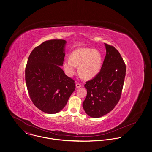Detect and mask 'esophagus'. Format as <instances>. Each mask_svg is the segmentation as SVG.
<instances>
[{"label": "esophagus", "instance_id": "34e87169", "mask_svg": "<svg viewBox=\"0 0 152 152\" xmlns=\"http://www.w3.org/2000/svg\"><path fill=\"white\" fill-rule=\"evenodd\" d=\"M82 84H80V83H77L76 84V87L77 88H80V87H82Z\"/></svg>", "mask_w": 152, "mask_h": 152}]
</instances>
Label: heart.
<instances>
[{"label":"heart","instance_id":"1","mask_svg":"<svg viewBox=\"0 0 152 152\" xmlns=\"http://www.w3.org/2000/svg\"><path fill=\"white\" fill-rule=\"evenodd\" d=\"M102 58L100 52L89 48H81L73 51L70 59L65 60L64 68L69 76L75 73L78 66L79 75L85 79H90L96 76L100 70Z\"/></svg>","mask_w":152,"mask_h":152}]
</instances>
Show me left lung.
<instances>
[{"label":"left lung","mask_w":152,"mask_h":152,"mask_svg":"<svg viewBox=\"0 0 152 152\" xmlns=\"http://www.w3.org/2000/svg\"><path fill=\"white\" fill-rule=\"evenodd\" d=\"M106 55L100 72L84 87L87 96L83 102L86 114L99 118L112 111L119 100L126 73V65L118 50L104 43Z\"/></svg>","instance_id":"8db88e82"}]
</instances>
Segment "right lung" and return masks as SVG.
I'll return each instance as SVG.
<instances>
[{"mask_svg":"<svg viewBox=\"0 0 152 152\" xmlns=\"http://www.w3.org/2000/svg\"><path fill=\"white\" fill-rule=\"evenodd\" d=\"M64 39L44 41L31 52L26 67L25 78L31 100L47 114L59 112L75 91V80L60 66L65 57Z\"/></svg>","mask_w":152,"mask_h":152,"instance_id":"1","label":"right lung"}]
</instances>
